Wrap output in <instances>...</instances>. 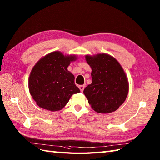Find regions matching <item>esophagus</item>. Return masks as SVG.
Instances as JSON below:
<instances>
[{
    "label": "esophagus",
    "instance_id": "34e87169",
    "mask_svg": "<svg viewBox=\"0 0 160 160\" xmlns=\"http://www.w3.org/2000/svg\"><path fill=\"white\" fill-rule=\"evenodd\" d=\"M78 87H79V88H80V91H81V92H83L85 86H84V85H80V86H79Z\"/></svg>",
    "mask_w": 160,
    "mask_h": 160
}]
</instances>
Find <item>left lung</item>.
<instances>
[{
  "label": "left lung",
  "mask_w": 160,
  "mask_h": 160,
  "mask_svg": "<svg viewBox=\"0 0 160 160\" xmlns=\"http://www.w3.org/2000/svg\"><path fill=\"white\" fill-rule=\"evenodd\" d=\"M92 69V83L84 89L88 103L98 113L117 110L127 98L129 83L123 69L116 59L107 54L86 55Z\"/></svg>",
  "instance_id": "left-lung-1"
}]
</instances>
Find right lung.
<instances>
[{"instance_id": "1", "label": "right lung", "mask_w": 160, "mask_h": 160, "mask_svg": "<svg viewBox=\"0 0 160 160\" xmlns=\"http://www.w3.org/2000/svg\"><path fill=\"white\" fill-rule=\"evenodd\" d=\"M75 55H64L55 51L42 58L33 67L28 78V88L39 107L50 111L60 110L73 94L80 89L74 83L75 77L68 70Z\"/></svg>"}]
</instances>
